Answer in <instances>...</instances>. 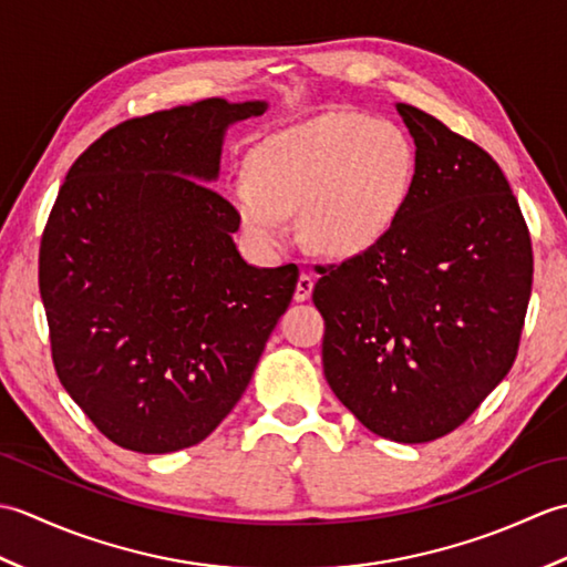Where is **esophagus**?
Wrapping results in <instances>:
<instances>
[{
	"mask_svg": "<svg viewBox=\"0 0 567 567\" xmlns=\"http://www.w3.org/2000/svg\"><path fill=\"white\" fill-rule=\"evenodd\" d=\"M315 282H317V277L311 275V272H302V275H299L297 290H295V299H297V302H307V299L311 297V292H315Z\"/></svg>",
	"mask_w": 567,
	"mask_h": 567,
	"instance_id": "1",
	"label": "esophagus"
}]
</instances>
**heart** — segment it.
Listing matches in <instances>:
<instances>
[{
  "instance_id": "heart-1",
  "label": "heart",
  "mask_w": 567,
  "mask_h": 567,
  "mask_svg": "<svg viewBox=\"0 0 567 567\" xmlns=\"http://www.w3.org/2000/svg\"><path fill=\"white\" fill-rule=\"evenodd\" d=\"M416 148L388 118L331 112L277 131L252 148L248 177L231 185L246 236L272 250L285 216L327 256L353 258L392 234L412 197Z\"/></svg>"
}]
</instances>
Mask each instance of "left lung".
Returning <instances> with one entry per match:
<instances>
[{"instance_id":"left-lung-1","label":"left lung","mask_w":567,"mask_h":567,"mask_svg":"<svg viewBox=\"0 0 567 567\" xmlns=\"http://www.w3.org/2000/svg\"><path fill=\"white\" fill-rule=\"evenodd\" d=\"M416 146L402 219L380 246L319 265L323 375L382 439L426 443L457 429L507 375L532 297L519 202L477 143L396 104Z\"/></svg>"}]
</instances>
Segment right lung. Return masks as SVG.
I'll return each mask as SVG.
<instances>
[{
  "mask_svg": "<svg viewBox=\"0 0 567 567\" xmlns=\"http://www.w3.org/2000/svg\"><path fill=\"white\" fill-rule=\"evenodd\" d=\"M268 104L202 100L128 118L72 163L43 228L39 287L60 382L112 443L173 453L246 392L299 280L252 268L209 187L226 128Z\"/></svg>",
  "mask_w": 567,
  "mask_h": 567,
  "instance_id": "add662e5",
  "label": "right lung"
}]
</instances>
